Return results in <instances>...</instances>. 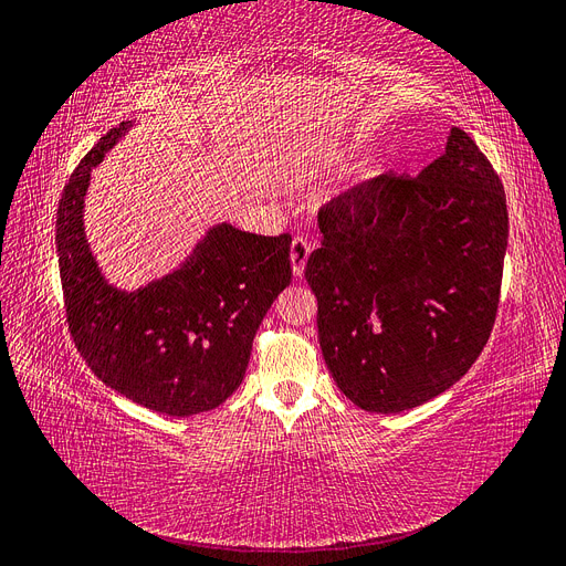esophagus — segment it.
I'll list each match as a JSON object with an SVG mask.
<instances>
[{
	"instance_id": "esophagus-1",
	"label": "esophagus",
	"mask_w": 566,
	"mask_h": 566,
	"mask_svg": "<svg viewBox=\"0 0 566 566\" xmlns=\"http://www.w3.org/2000/svg\"><path fill=\"white\" fill-rule=\"evenodd\" d=\"M306 260H310V243L304 238H295L293 245H290V266H293L295 279H302Z\"/></svg>"
}]
</instances>
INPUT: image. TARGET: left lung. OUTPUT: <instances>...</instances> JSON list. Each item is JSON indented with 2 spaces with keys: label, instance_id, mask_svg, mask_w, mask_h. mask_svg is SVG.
<instances>
[{
  "label": "left lung",
  "instance_id": "8db88e82",
  "mask_svg": "<svg viewBox=\"0 0 566 566\" xmlns=\"http://www.w3.org/2000/svg\"><path fill=\"white\" fill-rule=\"evenodd\" d=\"M304 276L321 352L347 399L401 413L453 387L482 354L507 250L505 191L470 136L413 179L356 184L321 214Z\"/></svg>",
  "mask_w": 566,
  "mask_h": 566
}]
</instances>
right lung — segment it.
Segmentation results:
<instances>
[{"mask_svg": "<svg viewBox=\"0 0 566 566\" xmlns=\"http://www.w3.org/2000/svg\"><path fill=\"white\" fill-rule=\"evenodd\" d=\"M139 119L113 127L65 184L56 252L67 325L101 382L144 408L186 418L224 403L245 378L262 318L293 279L287 235L219 221L184 260L139 287L115 285L90 245L92 169Z\"/></svg>", "mask_w": 566, "mask_h": 566, "instance_id": "add662e5", "label": "right lung"}]
</instances>
